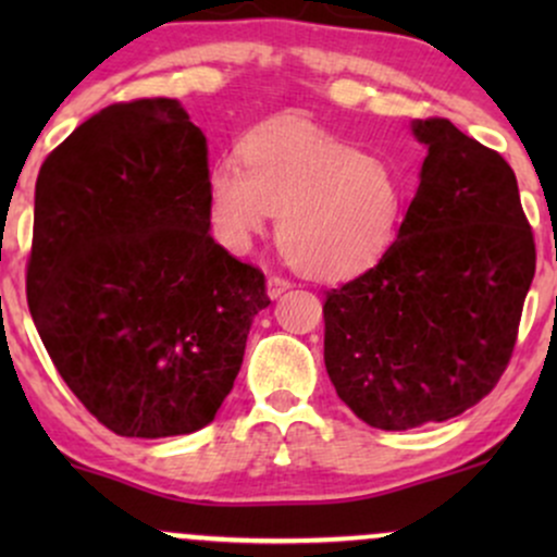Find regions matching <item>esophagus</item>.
Instances as JSON below:
<instances>
[{
    "label": "esophagus",
    "mask_w": 557,
    "mask_h": 557,
    "mask_svg": "<svg viewBox=\"0 0 557 557\" xmlns=\"http://www.w3.org/2000/svg\"><path fill=\"white\" fill-rule=\"evenodd\" d=\"M285 290H290V283H287L285 277H270V280H267V296H270L272 300L283 296Z\"/></svg>",
    "instance_id": "34e87169"
}]
</instances>
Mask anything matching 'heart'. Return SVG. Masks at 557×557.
I'll return each mask as SVG.
<instances>
[{"instance_id":"b5f03b06","label":"heart","mask_w":557,"mask_h":557,"mask_svg":"<svg viewBox=\"0 0 557 557\" xmlns=\"http://www.w3.org/2000/svg\"><path fill=\"white\" fill-rule=\"evenodd\" d=\"M207 175L214 240L248 253L277 214V243L293 267L314 277H350L374 267L398 240L411 203L406 177L380 154L306 123L267 125Z\"/></svg>"}]
</instances>
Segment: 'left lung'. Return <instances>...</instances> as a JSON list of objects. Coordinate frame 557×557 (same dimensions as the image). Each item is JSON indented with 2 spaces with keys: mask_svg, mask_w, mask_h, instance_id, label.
Masks as SVG:
<instances>
[{
  "mask_svg": "<svg viewBox=\"0 0 557 557\" xmlns=\"http://www.w3.org/2000/svg\"><path fill=\"white\" fill-rule=\"evenodd\" d=\"M426 146L398 240L324 300V367L369 426L461 417L508 367L534 277V238L508 162L450 120H413Z\"/></svg>",
  "mask_w": 557,
  "mask_h": 557,
  "instance_id": "8db88e82",
  "label": "left lung"
}]
</instances>
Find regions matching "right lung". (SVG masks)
<instances>
[{"label": "right lung", "mask_w": 557, "mask_h": 557, "mask_svg": "<svg viewBox=\"0 0 557 557\" xmlns=\"http://www.w3.org/2000/svg\"><path fill=\"white\" fill-rule=\"evenodd\" d=\"M207 136L175 99L112 104L36 181L28 306L57 372L107 430L175 437L214 421L264 274L209 235Z\"/></svg>", "instance_id": "1"}]
</instances>
